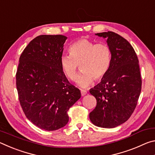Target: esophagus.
<instances>
[{"mask_svg": "<svg viewBox=\"0 0 155 155\" xmlns=\"http://www.w3.org/2000/svg\"><path fill=\"white\" fill-rule=\"evenodd\" d=\"M81 96H85V95H86V94H87V91L84 90H81Z\"/></svg>", "mask_w": 155, "mask_h": 155, "instance_id": "1", "label": "esophagus"}]
</instances>
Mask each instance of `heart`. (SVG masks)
I'll list each match as a JSON object with an SVG mask.
<instances>
[{
    "label": "heart",
    "instance_id": "1",
    "mask_svg": "<svg viewBox=\"0 0 155 155\" xmlns=\"http://www.w3.org/2000/svg\"><path fill=\"white\" fill-rule=\"evenodd\" d=\"M70 55L61 57L60 64L65 76L70 80L77 77L78 65L83 72L77 79L81 87H87L94 81H101L109 69L111 52L109 46L104 43L94 44L87 39H81L70 48Z\"/></svg>",
    "mask_w": 155,
    "mask_h": 155
}]
</instances>
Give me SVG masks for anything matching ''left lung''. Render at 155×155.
<instances>
[{
    "label": "left lung",
    "mask_w": 155,
    "mask_h": 155,
    "mask_svg": "<svg viewBox=\"0 0 155 155\" xmlns=\"http://www.w3.org/2000/svg\"><path fill=\"white\" fill-rule=\"evenodd\" d=\"M95 35L107 40L111 60L105 77L90 90L97 102L90 119L96 127L115 128L127 121L137 104L141 89L139 61L132 46L118 34Z\"/></svg>",
    "instance_id": "left-lung-1"
}]
</instances>
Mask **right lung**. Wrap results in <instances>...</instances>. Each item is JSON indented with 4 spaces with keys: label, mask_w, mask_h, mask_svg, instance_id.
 I'll use <instances>...</instances> for the list:
<instances>
[{
    "label": "right lung",
    "mask_w": 155,
    "mask_h": 155,
    "mask_svg": "<svg viewBox=\"0 0 155 155\" xmlns=\"http://www.w3.org/2000/svg\"><path fill=\"white\" fill-rule=\"evenodd\" d=\"M67 37H36L21 54L16 73L20 105L36 127L55 130L68 124V111L81 98L69 83L60 64Z\"/></svg>",
    "instance_id": "add662e5"
}]
</instances>
